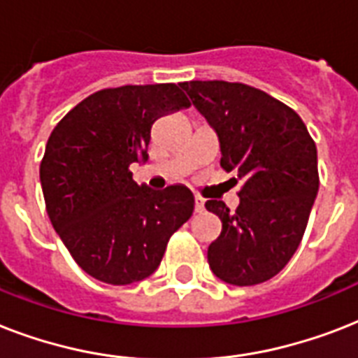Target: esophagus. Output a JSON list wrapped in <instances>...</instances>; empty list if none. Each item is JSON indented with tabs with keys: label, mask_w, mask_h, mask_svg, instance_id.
Returning a JSON list of instances; mask_svg holds the SVG:
<instances>
[{
	"label": "esophagus",
	"mask_w": 358,
	"mask_h": 358,
	"mask_svg": "<svg viewBox=\"0 0 358 358\" xmlns=\"http://www.w3.org/2000/svg\"><path fill=\"white\" fill-rule=\"evenodd\" d=\"M195 212L196 213L204 212V199H202V196H199V195L195 196Z\"/></svg>",
	"instance_id": "34e87169"
}]
</instances>
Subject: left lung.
I'll return each mask as SVG.
<instances>
[{
    "label": "left lung",
    "mask_w": 358,
    "mask_h": 358,
    "mask_svg": "<svg viewBox=\"0 0 358 358\" xmlns=\"http://www.w3.org/2000/svg\"><path fill=\"white\" fill-rule=\"evenodd\" d=\"M217 134L221 167L241 180L239 206L208 201L223 230L208 247L213 275L234 286L275 277L299 247L316 201L317 150L305 122L267 92L229 81H184Z\"/></svg>",
    "instance_id": "left-lung-1"
}]
</instances>
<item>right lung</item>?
Listing matches in <instances>:
<instances>
[{
	"label": "right lung",
	"instance_id": "right-lung-1",
	"mask_svg": "<svg viewBox=\"0 0 358 358\" xmlns=\"http://www.w3.org/2000/svg\"><path fill=\"white\" fill-rule=\"evenodd\" d=\"M184 108L189 100L174 83L124 85L87 96L53 128L41 163L48 215L96 280L122 286L150 277L193 215L185 185L154 191L129 171L148 159L154 122Z\"/></svg>",
	"mask_w": 358,
	"mask_h": 358
}]
</instances>
